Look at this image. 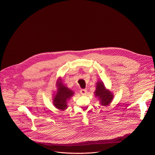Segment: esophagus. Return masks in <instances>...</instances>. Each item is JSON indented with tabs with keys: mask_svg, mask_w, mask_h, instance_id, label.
I'll list each match as a JSON object with an SVG mask.
<instances>
[{
	"mask_svg": "<svg viewBox=\"0 0 155 155\" xmlns=\"http://www.w3.org/2000/svg\"><path fill=\"white\" fill-rule=\"evenodd\" d=\"M80 93L82 95H85L87 93V90H85V89H81L80 90Z\"/></svg>",
	"mask_w": 155,
	"mask_h": 155,
	"instance_id": "34e87169",
	"label": "esophagus"
}]
</instances>
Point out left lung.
I'll use <instances>...</instances> for the list:
<instances>
[{
  "mask_svg": "<svg viewBox=\"0 0 155 155\" xmlns=\"http://www.w3.org/2000/svg\"><path fill=\"white\" fill-rule=\"evenodd\" d=\"M95 95L98 96L102 105H108L113 99V95L108 90H105L102 82H97Z\"/></svg>",
  "mask_w": 155,
  "mask_h": 155,
  "instance_id": "obj_1",
  "label": "left lung"
}]
</instances>
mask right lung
Wrapping results in <instances>:
<instances>
[{
    "label": "right lung",
    "instance_id": "add662e5",
    "mask_svg": "<svg viewBox=\"0 0 155 155\" xmlns=\"http://www.w3.org/2000/svg\"><path fill=\"white\" fill-rule=\"evenodd\" d=\"M58 83V92L53 100L54 105L58 109L64 110L68 107L67 102L71 97L74 94V92L68 89L67 87H65L61 81Z\"/></svg>",
    "mask_w": 155,
    "mask_h": 155
}]
</instances>
